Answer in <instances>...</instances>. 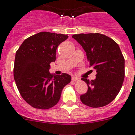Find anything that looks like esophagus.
I'll list each match as a JSON object with an SVG mask.
<instances>
[{"instance_id":"obj_1","label":"esophagus","mask_w":135,"mask_h":135,"mask_svg":"<svg viewBox=\"0 0 135 135\" xmlns=\"http://www.w3.org/2000/svg\"><path fill=\"white\" fill-rule=\"evenodd\" d=\"M72 81H79V79L77 78V77H75V76H73L72 77Z\"/></svg>"}]
</instances>
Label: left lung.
<instances>
[{"label": "left lung", "mask_w": 135, "mask_h": 135, "mask_svg": "<svg viewBox=\"0 0 135 135\" xmlns=\"http://www.w3.org/2000/svg\"><path fill=\"white\" fill-rule=\"evenodd\" d=\"M86 53L89 67L96 70V79L87 84L88 90L80 96L85 105L93 108L104 107L115 99L125 77V59L118 45L100 33L73 35Z\"/></svg>", "instance_id": "left-lung-1"}]
</instances>
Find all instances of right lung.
Returning a JSON list of instances; mask_svg holds the SVG:
<instances>
[{"instance_id": "obj_1", "label": "right lung", "mask_w": 135, "mask_h": 135, "mask_svg": "<svg viewBox=\"0 0 135 135\" xmlns=\"http://www.w3.org/2000/svg\"><path fill=\"white\" fill-rule=\"evenodd\" d=\"M68 35L40 32L26 39L16 52L14 78L21 97L34 108L47 109L59 102L62 88L70 82L66 73L53 76L50 63L55 62L59 45Z\"/></svg>"}]
</instances>
